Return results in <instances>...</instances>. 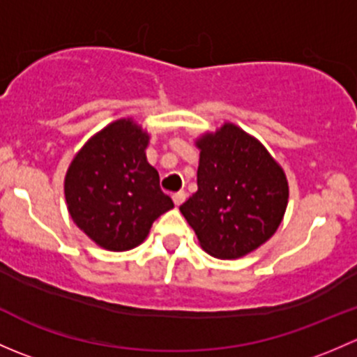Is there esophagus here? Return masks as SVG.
<instances>
[{
  "label": "esophagus",
  "instance_id": "obj_1",
  "mask_svg": "<svg viewBox=\"0 0 357 357\" xmlns=\"http://www.w3.org/2000/svg\"><path fill=\"white\" fill-rule=\"evenodd\" d=\"M185 199H186V193L185 192H178V193H174V195H172V202H174V205H181L183 202H185Z\"/></svg>",
  "mask_w": 357,
  "mask_h": 357
}]
</instances>
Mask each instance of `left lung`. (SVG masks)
<instances>
[{"instance_id":"1","label":"left lung","mask_w":357,"mask_h":357,"mask_svg":"<svg viewBox=\"0 0 357 357\" xmlns=\"http://www.w3.org/2000/svg\"><path fill=\"white\" fill-rule=\"evenodd\" d=\"M199 190L179 207L200 247L240 259L268 242L289 205V179L266 146L233 122L195 139Z\"/></svg>"}]
</instances>
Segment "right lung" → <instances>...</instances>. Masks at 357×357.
Masks as SVG:
<instances>
[{
  "label": "right lung",
  "mask_w": 357,
  "mask_h": 357,
  "mask_svg": "<svg viewBox=\"0 0 357 357\" xmlns=\"http://www.w3.org/2000/svg\"><path fill=\"white\" fill-rule=\"evenodd\" d=\"M150 135L132 121L117 119L81 146L66 172L67 211L79 229L112 252L138 247L153 221L174 207L146 160Z\"/></svg>",
  "instance_id": "obj_1"
}]
</instances>
